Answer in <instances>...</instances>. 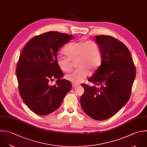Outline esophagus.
Wrapping results in <instances>:
<instances>
[{
    "label": "esophagus",
    "mask_w": 147,
    "mask_h": 147,
    "mask_svg": "<svg viewBox=\"0 0 147 147\" xmlns=\"http://www.w3.org/2000/svg\"><path fill=\"white\" fill-rule=\"evenodd\" d=\"M78 86V84H74V83H72V86H73V88H76V87H77Z\"/></svg>",
    "instance_id": "esophagus-1"
}]
</instances>
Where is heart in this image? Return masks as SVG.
Here are the masks:
<instances>
[{"instance_id": "1", "label": "heart", "mask_w": 147, "mask_h": 147, "mask_svg": "<svg viewBox=\"0 0 147 147\" xmlns=\"http://www.w3.org/2000/svg\"><path fill=\"white\" fill-rule=\"evenodd\" d=\"M67 57L58 55L57 63L63 72L68 73L72 69V62L76 60L77 67L65 77L73 83L82 82L89 72L96 71L101 62V53L99 45L93 40H83L69 43L64 49Z\"/></svg>"}]
</instances>
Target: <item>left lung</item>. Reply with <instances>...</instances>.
<instances>
[{
	"label": "left lung",
	"mask_w": 147,
	"mask_h": 147,
	"mask_svg": "<svg viewBox=\"0 0 147 147\" xmlns=\"http://www.w3.org/2000/svg\"><path fill=\"white\" fill-rule=\"evenodd\" d=\"M95 38L101 53V63L88 79L94 86L81 84L85 92L80 101L86 114L102 121L116 114L129 100L136 67L123 43L109 35Z\"/></svg>",
	"instance_id": "left-lung-1"
}]
</instances>
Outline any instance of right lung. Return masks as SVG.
Masks as SVG:
<instances>
[{
	"label": "right lung",
	"instance_id": "obj_1",
	"mask_svg": "<svg viewBox=\"0 0 147 147\" xmlns=\"http://www.w3.org/2000/svg\"><path fill=\"white\" fill-rule=\"evenodd\" d=\"M73 36L49 31L34 36L24 47L16 69L20 96L35 113L45 116L57 109L71 89V82L62 79V71L56 59L59 49ZM57 80L54 86L49 82Z\"/></svg>",
	"mask_w": 147,
	"mask_h": 147
}]
</instances>
